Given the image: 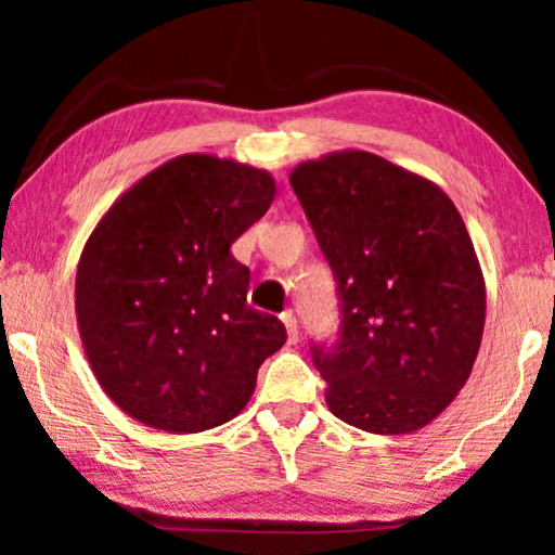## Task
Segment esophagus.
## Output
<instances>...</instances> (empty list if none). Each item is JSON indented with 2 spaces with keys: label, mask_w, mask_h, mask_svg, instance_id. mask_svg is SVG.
<instances>
[{
  "label": "esophagus",
  "mask_w": 555,
  "mask_h": 555,
  "mask_svg": "<svg viewBox=\"0 0 555 555\" xmlns=\"http://www.w3.org/2000/svg\"><path fill=\"white\" fill-rule=\"evenodd\" d=\"M283 323H285V331H287V340L295 344V340H298V321H295V315L291 313V310L283 313Z\"/></svg>",
  "instance_id": "1"
}]
</instances>
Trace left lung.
<instances>
[{"label": "left lung", "instance_id": "left-lung-1", "mask_svg": "<svg viewBox=\"0 0 555 555\" xmlns=\"http://www.w3.org/2000/svg\"><path fill=\"white\" fill-rule=\"evenodd\" d=\"M291 186L338 280L340 338L313 351L328 409L371 435L427 427L473 374L488 306L457 207L359 149L298 164Z\"/></svg>", "mask_w": 555, "mask_h": 555}]
</instances>
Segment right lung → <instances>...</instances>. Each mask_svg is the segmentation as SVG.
Returning a JSON list of instances; mask_svg holds the SVG:
<instances>
[{
	"mask_svg": "<svg viewBox=\"0 0 555 555\" xmlns=\"http://www.w3.org/2000/svg\"><path fill=\"white\" fill-rule=\"evenodd\" d=\"M270 171L184 154L149 171L101 217L75 275V315L98 384L146 427L194 435L247 406L260 363L285 344L247 306L232 242L275 199Z\"/></svg>",
	"mask_w": 555,
	"mask_h": 555,
	"instance_id": "add662e5",
	"label": "right lung"
}]
</instances>
